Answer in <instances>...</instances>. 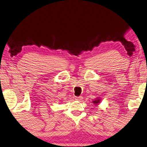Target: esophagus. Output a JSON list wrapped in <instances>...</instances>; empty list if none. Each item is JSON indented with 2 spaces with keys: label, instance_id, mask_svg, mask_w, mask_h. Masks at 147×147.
Here are the masks:
<instances>
[{
  "label": "esophagus",
  "instance_id": "34e87169",
  "mask_svg": "<svg viewBox=\"0 0 147 147\" xmlns=\"http://www.w3.org/2000/svg\"><path fill=\"white\" fill-rule=\"evenodd\" d=\"M76 100H78V101H80L81 99H82V96H76Z\"/></svg>",
  "mask_w": 147,
  "mask_h": 147
}]
</instances>
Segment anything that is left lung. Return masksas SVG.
Returning <instances> with one entry per match:
<instances>
[{
  "label": "left lung",
  "instance_id": "left-lung-1",
  "mask_svg": "<svg viewBox=\"0 0 147 147\" xmlns=\"http://www.w3.org/2000/svg\"><path fill=\"white\" fill-rule=\"evenodd\" d=\"M99 101H100V99H96V100L93 101V103H94V104H96V105H97V104L99 103Z\"/></svg>",
  "mask_w": 147,
  "mask_h": 147
}]
</instances>
